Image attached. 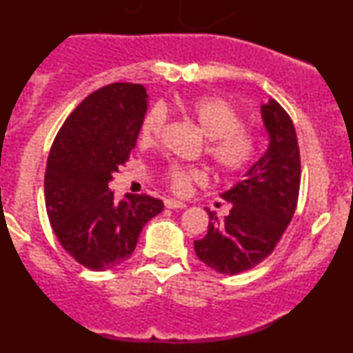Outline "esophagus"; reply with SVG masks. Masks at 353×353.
Instances as JSON below:
<instances>
[{"mask_svg":"<svg viewBox=\"0 0 353 353\" xmlns=\"http://www.w3.org/2000/svg\"><path fill=\"white\" fill-rule=\"evenodd\" d=\"M164 205H165V208H168V209H184V208H185L184 202L176 201V199H165V201H164Z\"/></svg>","mask_w":353,"mask_h":353,"instance_id":"obj_1","label":"esophagus"}]
</instances>
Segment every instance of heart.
Returning a JSON list of instances; mask_svg holds the SVG:
<instances>
[{
  "label": "heart",
  "mask_w": 353,
  "mask_h": 353,
  "mask_svg": "<svg viewBox=\"0 0 353 353\" xmlns=\"http://www.w3.org/2000/svg\"><path fill=\"white\" fill-rule=\"evenodd\" d=\"M181 111L194 121L208 136L205 152L222 174L244 172L257 156V132L242 124V116L229 101L222 98H197L181 104ZM168 124V111L163 104H154L141 121L139 141L154 145L161 141ZM165 181L177 194H188L196 184H205L208 174L201 168L171 165Z\"/></svg>",
  "instance_id": "b5f03b06"
}]
</instances>
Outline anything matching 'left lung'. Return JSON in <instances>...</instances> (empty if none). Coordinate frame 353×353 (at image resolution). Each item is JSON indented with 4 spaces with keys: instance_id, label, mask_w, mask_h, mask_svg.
Instances as JSON below:
<instances>
[{
    "instance_id": "obj_1",
    "label": "left lung",
    "mask_w": 353,
    "mask_h": 353,
    "mask_svg": "<svg viewBox=\"0 0 353 353\" xmlns=\"http://www.w3.org/2000/svg\"><path fill=\"white\" fill-rule=\"evenodd\" d=\"M269 148L244 181L221 194L229 216L209 212L205 237L194 241L197 257L219 274L234 275L261 264L292 221L301 189V152L290 116L277 101L262 104Z\"/></svg>"
}]
</instances>
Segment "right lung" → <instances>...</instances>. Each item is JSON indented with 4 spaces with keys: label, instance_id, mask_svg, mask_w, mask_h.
I'll list each match as a JSON object with an SVG mask.
<instances>
[{
    "label": "right lung",
    "instance_id": "obj_1",
    "mask_svg": "<svg viewBox=\"0 0 353 353\" xmlns=\"http://www.w3.org/2000/svg\"><path fill=\"white\" fill-rule=\"evenodd\" d=\"M148 111L143 84L112 83L91 92L61 125L48 156L44 197L63 249L91 270H108L134 252L163 201L109 189L129 159Z\"/></svg>",
    "mask_w": 353,
    "mask_h": 353
}]
</instances>
